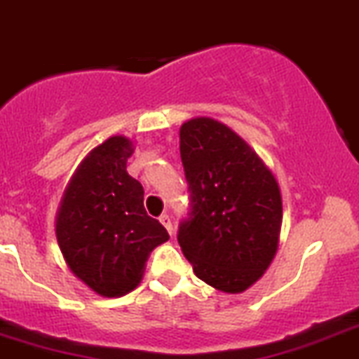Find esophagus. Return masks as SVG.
Instances as JSON below:
<instances>
[{"label": "esophagus", "mask_w": 359, "mask_h": 359, "mask_svg": "<svg viewBox=\"0 0 359 359\" xmlns=\"http://www.w3.org/2000/svg\"><path fill=\"white\" fill-rule=\"evenodd\" d=\"M159 221H161V223H163V225H164V229L168 230L170 236H173V223H172V219H170L168 214H166V212L161 214V216H159Z\"/></svg>", "instance_id": "obj_1"}]
</instances>
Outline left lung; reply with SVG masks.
I'll return each mask as SVG.
<instances>
[{"label": "left lung", "mask_w": 359, "mask_h": 359, "mask_svg": "<svg viewBox=\"0 0 359 359\" xmlns=\"http://www.w3.org/2000/svg\"><path fill=\"white\" fill-rule=\"evenodd\" d=\"M180 159L189 186V212L177 233L184 257L210 287L243 292L276 253V179L241 136L205 116L180 127Z\"/></svg>", "instance_id": "obj_1"}]
</instances>
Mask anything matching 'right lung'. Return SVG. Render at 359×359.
I'll return each mask as SVG.
<instances>
[{"label": "right lung", "mask_w": 359, "mask_h": 359, "mask_svg": "<svg viewBox=\"0 0 359 359\" xmlns=\"http://www.w3.org/2000/svg\"><path fill=\"white\" fill-rule=\"evenodd\" d=\"M133 143L113 136L74 173L56 219L67 266L104 297H118L142 280L147 257L170 236L143 207V186L127 173Z\"/></svg>", "instance_id": "1"}]
</instances>
